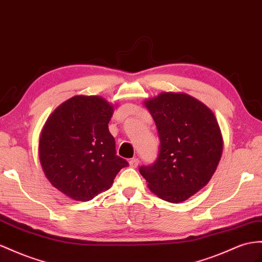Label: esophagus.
Wrapping results in <instances>:
<instances>
[{
    "mask_svg": "<svg viewBox=\"0 0 262 262\" xmlns=\"http://www.w3.org/2000/svg\"><path fill=\"white\" fill-rule=\"evenodd\" d=\"M138 164H139V159L138 158H132L129 160V165H130V167H133V168H136V167L138 166Z\"/></svg>",
    "mask_w": 262,
    "mask_h": 262,
    "instance_id": "34e87169",
    "label": "esophagus"
}]
</instances>
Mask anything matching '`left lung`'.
Returning a JSON list of instances; mask_svg holds the SVG:
<instances>
[{"label": "left lung", "mask_w": 262, "mask_h": 262, "mask_svg": "<svg viewBox=\"0 0 262 262\" xmlns=\"http://www.w3.org/2000/svg\"><path fill=\"white\" fill-rule=\"evenodd\" d=\"M160 139L156 162L139 172L156 196L182 203L209 183L224 140L211 110L185 93H162L145 100Z\"/></svg>", "instance_id": "left-lung-1"}]
</instances>
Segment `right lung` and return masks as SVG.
I'll return each mask as SVG.
<instances>
[{
  "label": "right lung",
  "instance_id": "right-lung-1",
  "mask_svg": "<svg viewBox=\"0 0 262 262\" xmlns=\"http://www.w3.org/2000/svg\"><path fill=\"white\" fill-rule=\"evenodd\" d=\"M114 107L100 96H74L46 120L38 154L50 183L67 197L87 201L107 190L128 165L116 155L108 129Z\"/></svg>",
  "mask_w": 262,
  "mask_h": 262
}]
</instances>
